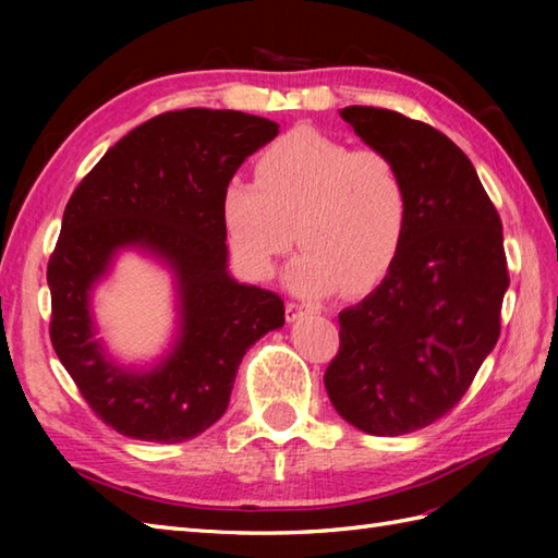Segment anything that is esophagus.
Listing matches in <instances>:
<instances>
[{"label":"esophagus","instance_id":"34e87169","mask_svg":"<svg viewBox=\"0 0 558 558\" xmlns=\"http://www.w3.org/2000/svg\"><path fill=\"white\" fill-rule=\"evenodd\" d=\"M314 306H310V304H302V302H288V310H286V316H288V322H298L300 316H304L306 312H312Z\"/></svg>","mask_w":558,"mask_h":558}]
</instances>
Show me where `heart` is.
<instances>
[{"label":"heart","instance_id":"b5f03b06","mask_svg":"<svg viewBox=\"0 0 558 558\" xmlns=\"http://www.w3.org/2000/svg\"><path fill=\"white\" fill-rule=\"evenodd\" d=\"M256 182L222 186L220 218L246 276L266 280L298 242L292 288L362 292L376 286L405 240L410 198L398 165L376 148H350L314 129L272 141L254 162Z\"/></svg>","mask_w":558,"mask_h":558}]
</instances>
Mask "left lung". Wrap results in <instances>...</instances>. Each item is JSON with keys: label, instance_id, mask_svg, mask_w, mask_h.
<instances>
[{"label": "left lung", "instance_id": "left-lung-1", "mask_svg": "<svg viewBox=\"0 0 558 558\" xmlns=\"http://www.w3.org/2000/svg\"><path fill=\"white\" fill-rule=\"evenodd\" d=\"M340 117L398 165L410 218L381 286L338 314L340 348L324 384L357 429L412 434L458 405L499 340L511 282L501 218L470 158L438 129L366 105Z\"/></svg>", "mask_w": 558, "mask_h": 558}]
</instances>
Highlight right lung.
I'll return each instance as SVG.
<instances>
[{"mask_svg":"<svg viewBox=\"0 0 558 558\" xmlns=\"http://www.w3.org/2000/svg\"><path fill=\"white\" fill-rule=\"evenodd\" d=\"M276 136V122L236 110L162 112L71 194L47 264L50 340L83 400L122 436L180 444L206 432L228 410L244 352L286 324L280 294L230 278L220 218L222 186ZM122 245L160 255L181 292L178 345L144 375L112 365L92 338L89 290Z\"/></svg>","mask_w":558,"mask_h":558,"instance_id":"right-lung-1","label":"right lung"}]
</instances>
